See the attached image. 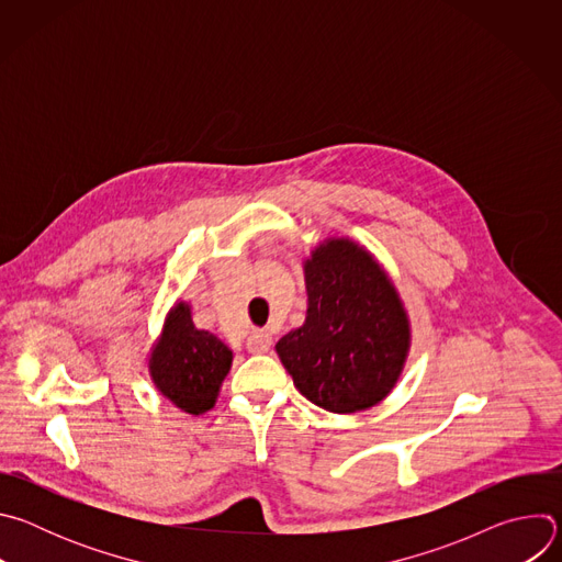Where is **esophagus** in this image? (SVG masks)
<instances>
[{
    "label": "esophagus",
    "mask_w": 562,
    "mask_h": 562,
    "mask_svg": "<svg viewBox=\"0 0 562 562\" xmlns=\"http://www.w3.org/2000/svg\"><path fill=\"white\" fill-rule=\"evenodd\" d=\"M271 345H273V338L267 331H254L247 340V349L251 353H267L271 349Z\"/></svg>",
    "instance_id": "esophagus-1"
}]
</instances>
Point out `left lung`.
<instances>
[{
	"instance_id": "obj_1",
	"label": "left lung",
	"mask_w": 562,
	"mask_h": 562,
	"mask_svg": "<svg viewBox=\"0 0 562 562\" xmlns=\"http://www.w3.org/2000/svg\"><path fill=\"white\" fill-rule=\"evenodd\" d=\"M304 325L276 351L295 389L331 414L364 412L403 375L412 325L382 265L349 237H327L304 260Z\"/></svg>"
}]
</instances>
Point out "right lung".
<instances>
[{
    "label": "right lung",
    "instance_id": "1",
    "mask_svg": "<svg viewBox=\"0 0 562 562\" xmlns=\"http://www.w3.org/2000/svg\"><path fill=\"white\" fill-rule=\"evenodd\" d=\"M233 362V351L211 331L193 325L191 304L176 302L148 358L155 389L171 403L200 416L215 407V400Z\"/></svg>",
    "mask_w": 562,
    "mask_h": 562
}]
</instances>
